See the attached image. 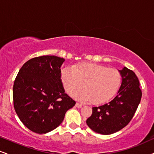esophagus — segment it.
Instances as JSON below:
<instances>
[{"mask_svg": "<svg viewBox=\"0 0 154 154\" xmlns=\"http://www.w3.org/2000/svg\"><path fill=\"white\" fill-rule=\"evenodd\" d=\"M75 106H76L77 108H81L83 106V105H82V104L79 103H75Z\"/></svg>", "mask_w": 154, "mask_h": 154, "instance_id": "obj_1", "label": "esophagus"}]
</instances>
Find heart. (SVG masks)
Segmentation results:
<instances>
[{
    "label": "heart",
    "instance_id": "heart-1",
    "mask_svg": "<svg viewBox=\"0 0 154 154\" xmlns=\"http://www.w3.org/2000/svg\"><path fill=\"white\" fill-rule=\"evenodd\" d=\"M64 90L71 95L82 88L73 96L84 101L102 104L109 101L116 94L121 83L120 72L107 66L92 63H81L64 68L60 73Z\"/></svg>",
    "mask_w": 154,
    "mask_h": 154
}]
</instances>
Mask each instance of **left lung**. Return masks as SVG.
Instances as JSON below:
<instances>
[{
    "label": "left lung",
    "mask_w": 154,
    "mask_h": 154,
    "mask_svg": "<svg viewBox=\"0 0 154 154\" xmlns=\"http://www.w3.org/2000/svg\"><path fill=\"white\" fill-rule=\"evenodd\" d=\"M122 83L118 95L109 103L93 107L87 125L98 134L109 135L128 124L141 101L142 92L138 77L134 71L124 67L120 71Z\"/></svg>",
    "instance_id": "8db88e82"
}]
</instances>
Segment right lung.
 <instances>
[{"label":"right lung","instance_id":"add662e5","mask_svg":"<svg viewBox=\"0 0 154 154\" xmlns=\"http://www.w3.org/2000/svg\"><path fill=\"white\" fill-rule=\"evenodd\" d=\"M63 58L41 56L25 63L14 81L13 106L21 122L36 134H46L63 121L75 101L60 81Z\"/></svg>","mask_w":154,"mask_h":154}]
</instances>
